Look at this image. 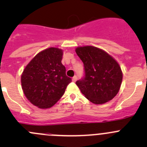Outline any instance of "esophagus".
<instances>
[{
	"instance_id": "34e87169",
	"label": "esophagus",
	"mask_w": 147,
	"mask_h": 147,
	"mask_svg": "<svg viewBox=\"0 0 147 147\" xmlns=\"http://www.w3.org/2000/svg\"><path fill=\"white\" fill-rule=\"evenodd\" d=\"M77 80H78V77H77V76H74L73 78H72V82H76Z\"/></svg>"
}]
</instances>
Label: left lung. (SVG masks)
Returning <instances> with one entry per match:
<instances>
[{"instance_id":"8db88e82","label":"left lung","mask_w":147,"mask_h":147,"mask_svg":"<svg viewBox=\"0 0 147 147\" xmlns=\"http://www.w3.org/2000/svg\"><path fill=\"white\" fill-rule=\"evenodd\" d=\"M83 62L85 77L76 84L84 97L102 105L112 100L119 92L123 74L119 63L107 52L91 45L75 49Z\"/></svg>"}]
</instances>
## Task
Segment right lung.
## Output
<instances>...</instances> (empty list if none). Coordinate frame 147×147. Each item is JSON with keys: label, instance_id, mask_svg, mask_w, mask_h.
<instances>
[{"label": "right lung", "instance_id": "right-lung-1", "mask_svg": "<svg viewBox=\"0 0 147 147\" xmlns=\"http://www.w3.org/2000/svg\"><path fill=\"white\" fill-rule=\"evenodd\" d=\"M63 50L49 47L36 55L21 75V85L26 98L40 109L52 107L65 93L72 80L62 64Z\"/></svg>", "mask_w": 147, "mask_h": 147}]
</instances>
